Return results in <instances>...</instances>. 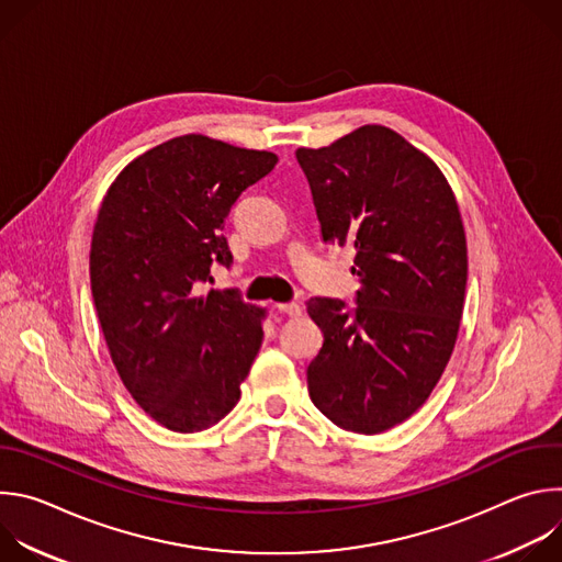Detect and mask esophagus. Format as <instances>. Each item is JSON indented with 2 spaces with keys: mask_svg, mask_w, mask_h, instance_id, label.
<instances>
[{
  "mask_svg": "<svg viewBox=\"0 0 562 562\" xmlns=\"http://www.w3.org/2000/svg\"><path fill=\"white\" fill-rule=\"evenodd\" d=\"M276 308H278L280 313L291 315V317H295V315H300V313H302V306H300V304H295V302H282V304H276Z\"/></svg>",
  "mask_w": 562,
  "mask_h": 562,
  "instance_id": "obj_1",
  "label": "esophagus"
}]
</instances>
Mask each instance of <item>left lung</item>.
<instances>
[{
	"mask_svg": "<svg viewBox=\"0 0 562 562\" xmlns=\"http://www.w3.org/2000/svg\"><path fill=\"white\" fill-rule=\"evenodd\" d=\"M325 245H353L356 308L308 300L323 349L306 369L313 405L373 436L414 416L453 353L467 286V237L434 159L364 124L329 146L297 148Z\"/></svg>",
	"mask_w": 562,
	"mask_h": 562,
	"instance_id": "left-lung-1",
	"label": "left lung"
}]
</instances>
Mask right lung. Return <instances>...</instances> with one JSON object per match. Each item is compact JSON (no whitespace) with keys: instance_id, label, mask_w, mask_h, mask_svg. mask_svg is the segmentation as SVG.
Wrapping results in <instances>:
<instances>
[{"instance_id":"1","label":"right lung","mask_w":562,"mask_h":562,"mask_svg":"<svg viewBox=\"0 0 562 562\" xmlns=\"http://www.w3.org/2000/svg\"><path fill=\"white\" fill-rule=\"evenodd\" d=\"M276 165L271 150L180 135L137 155L102 200L91 243L100 327L135 403L171 431L222 420L262 347L267 308L198 289L215 260L231 265V206Z\"/></svg>"}]
</instances>
